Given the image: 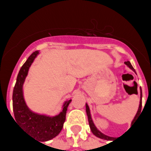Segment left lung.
<instances>
[{
  "label": "left lung",
  "instance_id": "left-lung-1",
  "mask_svg": "<svg viewBox=\"0 0 151 151\" xmlns=\"http://www.w3.org/2000/svg\"><path fill=\"white\" fill-rule=\"evenodd\" d=\"M124 64L126 65L131 70H133V72L136 73V71H135V69H133V67L131 65V63L129 61H125ZM137 74V73H136ZM142 88L140 87V104H139V107H138V110L137 111L136 115H135V116L133 118V120H132V123L133 124V120H135V118L137 116V114H139L142 111ZM86 114H87V116H88V121H89V125H90V128H91V132L93 133L94 135H95L96 137H98L99 138H102V139H104V140H111V138H113V137H109L108 135H106L104 133H103L101 131H99V130L97 129V127L95 126V124H94V121L92 120V117H91V110H90V108H89V106L87 104H86Z\"/></svg>",
  "mask_w": 151,
  "mask_h": 151
}]
</instances>
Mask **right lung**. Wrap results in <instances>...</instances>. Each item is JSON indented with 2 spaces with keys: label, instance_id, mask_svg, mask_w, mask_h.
Instances as JSON below:
<instances>
[{
  "label": "right lung",
  "instance_id": "right-lung-1",
  "mask_svg": "<svg viewBox=\"0 0 151 151\" xmlns=\"http://www.w3.org/2000/svg\"><path fill=\"white\" fill-rule=\"evenodd\" d=\"M39 54V51L34 52L19 70L13 91V108L17 123L35 139L40 142H46L54 138L60 133L65 121L67 108L72 99L65 101L62 110L56 116L36 113L29 108L25 101L23 85L29 69Z\"/></svg>",
  "mask_w": 151,
  "mask_h": 151
}]
</instances>
